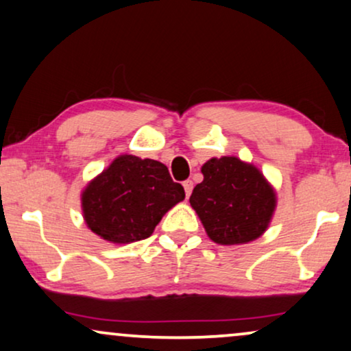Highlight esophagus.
I'll use <instances>...</instances> for the list:
<instances>
[{
  "instance_id": "34e87169",
  "label": "esophagus",
  "mask_w": 351,
  "mask_h": 351,
  "mask_svg": "<svg viewBox=\"0 0 351 351\" xmlns=\"http://www.w3.org/2000/svg\"><path fill=\"white\" fill-rule=\"evenodd\" d=\"M183 188H184L186 197H189L191 193H193V181H191V180H186V181H183Z\"/></svg>"
}]
</instances>
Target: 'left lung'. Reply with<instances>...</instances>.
<instances>
[{"instance_id": "obj_1", "label": "left lung", "mask_w": 351, "mask_h": 351, "mask_svg": "<svg viewBox=\"0 0 351 351\" xmlns=\"http://www.w3.org/2000/svg\"><path fill=\"white\" fill-rule=\"evenodd\" d=\"M200 171L204 181L189 202L210 239L241 245L263 236L278 205L276 191L263 173L236 156L212 157Z\"/></svg>"}]
</instances>
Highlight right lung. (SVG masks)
Segmentation results:
<instances>
[{"label": "right lung", "instance_id": "1", "mask_svg": "<svg viewBox=\"0 0 351 351\" xmlns=\"http://www.w3.org/2000/svg\"><path fill=\"white\" fill-rule=\"evenodd\" d=\"M184 195L162 162L121 154L82 191L83 219L101 239L132 244L151 236Z\"/></svg>", "mask_w": 351, "mask_h": 351}]
</instances>
